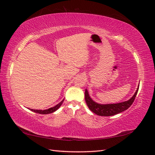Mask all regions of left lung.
Segmentation results:
<instances>
[{"label":"left lung","mask_w":155,"mask_h":155,"mask_svg":"<svg viewBox=\"0 0 155 155\" xmlns=\"http://www.w3.org/2000/svg\"><path fill=\"white\" fill-rule=\"evenodd\" d=\"M139 86H138L136 92H135L134 96L131 97L129 100L126 101L113 104H97V103L94 101L90 97L87 89L85 90V101L90 110H92V111L95 114H97V115L103 117L113 116L114 115V114H117L118 113H122V111H124V110L128 109L132 105L137 94Z\"/></svg>","instance_id":"8db88e82"}]
</instances>
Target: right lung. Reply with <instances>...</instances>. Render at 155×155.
Instances as JSON below:
<instances>
[{"instance_id": "right-lung-1", "label": "right lung", "mask_w": 155, "mask_h": 155, "mask_svg": "<svg viewBox=\"0 0 155 155\" xmlns=\"http://www.w3.org/2000/svg\"><path fill=\"white\" fill-rule=\"evenodd\" d=\"M63 101L64 100H63L60 103H59L58 105H56L55 106L53 107H51L49 108L48 109H45V110H38V109H31L30 110H32V111L35 112V113H37L38 114H50V113H52L54 112H55V110H57L59 107H60V106L61 105V104H63Z\"/></svg>"}]
</instances>
